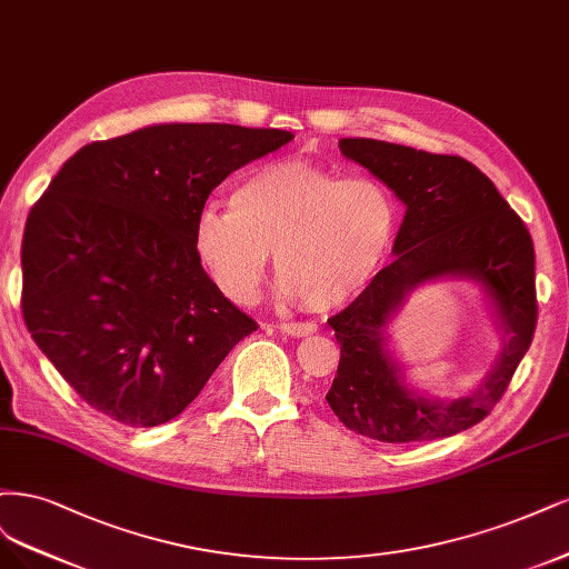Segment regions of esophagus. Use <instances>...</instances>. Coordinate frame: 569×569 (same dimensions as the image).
<instances>
[{"label": "esophagus", "instance_id": "esophagus-1", "mask_svg": "<svg viewBox=\"0 0 569 569\" xmlns=\"http://www.w3.org/2000/svg\"><path fill=\"white\" fill-rule=\"evenodd\" d=\"M281 333L290 336V338H305L317 333V323H309V321H296V323H281Z\"/></svg>", "mask_w": 569, "mask_h": 569}]
</instances>
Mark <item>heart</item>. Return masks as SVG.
I'll return each instance as SVG.
<instances>
[{
	"label": "heart",
	"mask_w": 569,
	"mask_h": 569,
	"mask_svg": "<svg viewBox=\"0 0 569 569\" xmlns=\"http://www.w3.org/2000/svg\"><path fill=\"white\" fill-rule=\"evenodd\" d=\"M397 219V200L382 181L288 158L238 181L231 208L200 210L193 241L233 305L258 296L271 252L281 302L331 311L376 279L390 258Z\"/></svg>",
	"instance_id": "1"
}]
</instances>
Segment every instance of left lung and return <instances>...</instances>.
<instances>
[{"label":"left lung","mask_w":569,"mask_h":569,"mask_svg":"<svg viewBox=\"0 0 569 569\" xmlns=\"http://www.w3.org/2000/svg\"><path fill=\"white\" fill-rule=\"evenodd\" d=\"M345 158L380 179L407 212L392 262L328 319L340 345L326 395L342 423L378 442H428L472 428L506 392L537 328L535 246L522 219L472 162L378 139H340ZM463 278L483 290L502 350L479 388L458 398L416 391L387 328L420 284Z\"/></svg>","instance_id":"left-lung-1"}]
</instances>
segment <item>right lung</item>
I'll use <instances>...</instances> for the list:
<instances>
[{"label":"right lung","instance_id":"add662e5","mask_svg":"<svg viewBox=\"0 0 569 569\" xmlns=\"http://www.w3.org/2000/svg\"><path fill=\"white\" fill-rule=\"evenodd\" d=\"M290 139L168 122L63 162L28 214L21 307L32 340L89 407L132 428L168 423L258 331L206 273L193 229L214 187Z\"/></svg>","mask_w":569,"mask_h":569}]
</instances>
